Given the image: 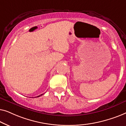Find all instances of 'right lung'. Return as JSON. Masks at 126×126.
<instances>
[{"instance_id":"add662e5","label":"right lung","mask_w":126,"mask_h":126,"mask_svg":"<svg viewBox=\"0 0 126 126\" xmlns=\"http://www.w3.org/2000/svg\"><path fill=\"white\" fill-rule=\"evenodd\" d=\"M42 94H41V95H39V96H37V97H39V96H42Z\"/></svg>"}]
</instances>
